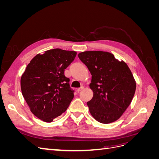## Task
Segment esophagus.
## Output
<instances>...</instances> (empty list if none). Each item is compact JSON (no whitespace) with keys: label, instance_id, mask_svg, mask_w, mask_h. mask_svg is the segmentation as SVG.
<instances>
[{"label":"esophagus","instance_id":"1","mask_svg":"<svg viewBox=\"0 0 159 159\" xmlns=\"http://www.w3.org/2000/svg\"><path fill=\"white\" fill-rule=\"evenodd\" d=\"M84 89V87H81V88H78L77 89V92L78 93H79V92H80V91Z\"/></svg>","mask_w":159,"mask_h":159}]
</instances>
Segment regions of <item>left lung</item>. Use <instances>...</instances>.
<instances>
[{
	"label": "left lung",
	"mask_w": 159,
	"mask_h": 159,
	"mask_svg": "<svg viewBox=\"0 0 159 159\" xmlns=\"http://www.w3.org/2000/svg\"><path fill=\"white\" fill-rule=\"evenodd\" d=\"M78 57L91 74L89 88L93 96L87 103L91 115L104 124L117 121L131 104L136 89L128 66L107 52L86 51Z\"/></svg>",
	"instance_id": "1"
}]
</instances>
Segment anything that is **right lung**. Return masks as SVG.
<instances>
[{"instance_id":"right-lung-1","label":"right lung","mask_w":159,"mask_h":159,"mask_svg":"<svg viewBox=\"0 0 159 159\" xmlns=\"http://www.w3.org/2000/svg\"><path fill=\"white\" fill-rule=\"evenodd\" d=\"M76 54L60 48L45 51L33 57L22 75L23 97L31 112L43 121L50 123L64 113L74 98L64 70Z\"/></svg>"}]
</instances>
